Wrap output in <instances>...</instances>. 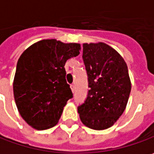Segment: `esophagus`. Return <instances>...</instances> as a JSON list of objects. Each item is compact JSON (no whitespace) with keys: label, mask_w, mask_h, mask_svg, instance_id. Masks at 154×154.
Masks as SVG:
<instances>
[{"label":"esophagus","mask_w":154,"mask_h":154,"mask_svg":"<svg viewBox=\"0 0 154 154\" xmlns=\"http://www.w3.org/2000/svg\"><path fill=\"white\" fill-rule=\"evenodd\" d=\"M70 88H71L72 92H74V91H75V90H76V86H75V85H70Z\"/></svg>","instance_id":"esophagus-1"}]
</instances>
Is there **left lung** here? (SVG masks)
<instances>
[{"mask_svg":"<svg viewBox=\"0 0 154 154\" xmlns=\"http://www.w3.org/2000/svg\"><path fill=\"white\" fill-rule=\"evenodd\" d=\"M83 59L90 90L77 112L85 126L105 130L125 110L131 89L128 68L117 50L101 42L84 43Z\"/></svg>","mask_w":154,"mask_h":154,"instance_id":"obj_1","label":"left lung"}]
</instances>
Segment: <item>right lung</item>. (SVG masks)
Masks as SVG:
<instances>
[{
  "instance_id": "add662e5",
  "label": "right lung",
  "mask_w": 154,
  "mask_h": 154,
  "mask_svg": "<svg viewBox=\"0 0 154 154\" xmlns=\"http://www.w3.org/2000/svg\"><path fill=\"white\" fill-rule=\"evenodd\" d=\"M80 50L79 43L46 39L32 44L18 59L13 82L14 101L22 118L34 129H50L58 123L72 97L64 65Z\"/></svg>"
}]
</instances>
